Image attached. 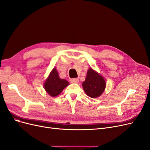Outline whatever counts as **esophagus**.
Returning a JSON list of instances; mask_svg holds the SVG:
<instances>
[{"label": "esophagus", "instance_id": "obj_1", "mask_svg": "<svg viewBox=\"0 0 150 150\" xmlns=\"http://www.w3.org/2000/svg\"><path fill=\"white\" fill-rule=\"evenodd\" d=\"M69 81H70V82H71V83H78L79 79H77V78L70 79Z\"/></svg>", "mask_w": 150, "mask_h": 150}]
</instances>
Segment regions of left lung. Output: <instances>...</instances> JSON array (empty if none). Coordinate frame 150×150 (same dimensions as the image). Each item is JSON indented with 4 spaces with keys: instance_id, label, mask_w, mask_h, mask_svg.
<instances>
[{
    "instance_id": "8db88e82",
    "label": "left lung",
    "mask_w": 150,
    "mask_h": 150,
    "mask_svg": "<svg viewBox=\"0 0 150 150\" xmlns=\"http://www.w3.org/2000/svg\"><path fill=\"white\" fill-rule=\"evenodd\" d=\"M105 85L104 77L92 68L89 69L86 78L82 82V87L86 94L91 98L100 96L104 91Z\"/></svg>"
}]
</instances>
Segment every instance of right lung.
Wrapping results in <instances>:
<instances>
[{
    "mask_svg": "<svg viewBox=\"0 0 150 150\" xmlns=\"http://www.w3.org/2000/svg\"><path fill=\"white\" fill-rule=\"evenodd\" d=\"M68 84L69 82L66 80L59 78L58 71L54 68L45 81L44 87L49 95L55 97L59 95Z\"/></svg>",
    "mask_w": 150,
    "mask_h": 150,
    "instance_id": "right-lung-1",
    "label": "right lung"
}]
</instances>
